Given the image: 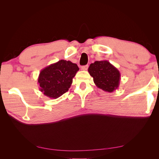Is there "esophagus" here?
I'll use <instances>...</instances> for the list:
<instances>
[{
  "instance_id": "esophagus-1",
  "label": "esophagus",
  "mask_w": 159,
  "mask_h": 159,
  "mask_svg": "<svg viewBox=\"0 0 159 159\" xmlns=\"http://www.w3.org/2000/svg\"><path fill=\"white\" fill-rule=\"evenodd\" d=\"M88 65H85V66H81V70H84V71H85V70H88Z\"/></svg>"
}]
</instances>
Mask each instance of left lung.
<instances>
[{
	"label": "left lung",
	"instance_id": "1",
	"mask_svg": "<svg viewBox=\"0 0 159 159\" xmlns=\"http://www.w3.org/2000/svg\"><path fill=\"white\" fill-rule=\"evenodd\" d=\"M88 71L98 88L110 93L119 88L121 74L107 60L95 61L90 64Z\"/></svg>",
	"mask_w": 159,
	"mask_h": 159
}]
</instances>
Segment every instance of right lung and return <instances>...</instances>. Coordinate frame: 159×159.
I'll return each mask as SVG.
<instances>
[{"label":"right lung","mask_w":159,"mask_h":159,"mask_svg":"<svg viewBox=\"0 0 159 159\" xmlns=\"http://www.w3.org/2000/svg\"><path fill=\"white\" fill-rule=\"evenodd\" d=\"M78 70L76 64L64 60L46 67L38 78L40 91L50 98L60 97L68 91Z\"/></svg>","instance_id":"1"}]
</instances>
